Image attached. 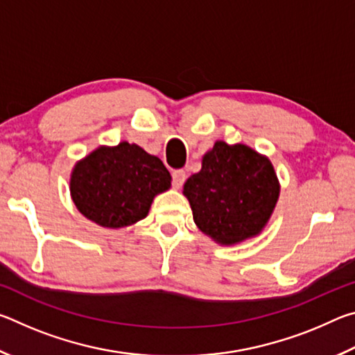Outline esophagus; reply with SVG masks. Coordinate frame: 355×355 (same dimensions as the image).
<instances>
[{"mask_svg":"<svg viewBox=\"0 0 355 355\" xmlns=\"http://www.w3.org/2000/svg\"><path fill=\"white\" fill-rule=\"evenodd\" d=\"M172 178H173V186H175V188H182L183 183L186 182V172L175 171L172 173Z\"/></svg>","mask_w":355,"mask_h":355,"instance_id":"esophagus-1","label":"esophagus"}]
</instances>
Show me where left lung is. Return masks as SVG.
Returning a JSON list of instances; mask_svg holds the SVG:
<instances>
[{"label":"left lung","mask_w":355,"mask_h":355,"mask_svg":"<svg viewBox=\"0 0 355 355\" xmlns=\"http://www.w3.org/2000/svg\"><path fill=\"white\" fill-rule=\"evenodd\" d=\"M183 194L202 233L220 245H235L264 230L280 183L268 156L244 144L216 141L202 156L200 172L186 180Z\"/></svg>","instance_id":"8db88e82"}]
</instances>
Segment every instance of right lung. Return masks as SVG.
<instances>
[{"instance_id": "right-lung-1", "label": "right lung", "mask_w": 355, "mask_h": 355, "mask_svg": "<svg viewBox=\"0 0 355 355\" xmlns=\"http://www.w3.org/2000/svg\"><path fill=\"white\" fill-rule=\"evenodd\" d=\"M172 177L158 156L136 144L100 146L76 161L70 197L84 218L105 228L135 225L153 199L171 188Z\"/></svg>"}]
</instances>
